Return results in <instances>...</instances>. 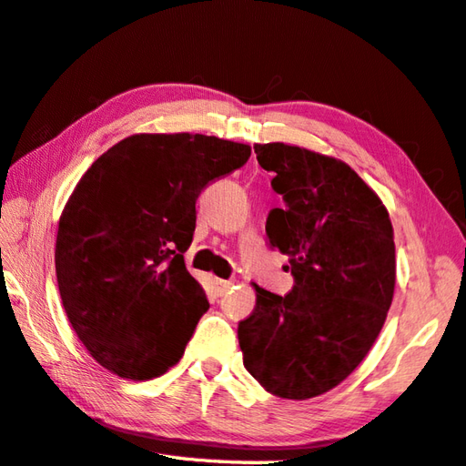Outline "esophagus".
Listing matches in <instances>:
<instances>
[{
    "label": "esophagus",
    "mask_w": 466,
    "mask_h": 466,
    "mask_svg": "<svg viewBox=\"0 0 466 466\" xmlns=\"http://www.w3.org/2000/svg\"><path fill=\"white\" fill-rule=\"evenodd\" d=\"M234 283L232 281H224V279H218L216 281V287H218V291H219V295H224L228 289H230Z\"/></svg>",
    "instance_id": "esophagus-1"
}]
</instances>
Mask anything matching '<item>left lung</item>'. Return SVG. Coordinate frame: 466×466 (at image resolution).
Instances as JSON below:
<instances>
[{
  "label": "left lung",
  "instance_id": "left-lung-1",
  "mask_svg": "<svg viewBox=\"0 0 466 466\" xmlns=\"http://www.w3.org/2000/svg\"><path fill=\"white\" fill-rule=\"evenodd\" d=\"M283 208L268 211L270 248L289 257L293 289H257L238 324L244 367L268 393L309 400L349 377L375 344L395 289V242L377 193L332 157L255 145Z\"/></svg>",
  "mask_w": 466,
  "mask_h": 466
}]
</instances>
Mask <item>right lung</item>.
I'll use <instances>...</instances> for the list:
<instances>
[{
    "instance_id": "obj_1",
    "label": "right lung",
    "mask_w": 466,
    "mask_h": 466,
    "mask_svg": "<svg viewBox=\"0 0 466 466\" xmlns=\"http://www.w3.org/2000/svg\"><path fill=\"white\" fill-rule=\"evenodd\" d=\"M250 147L204 134H134L104 152L58 219L63 308L101 367L132 380L181 360L209 303L185 267L196 201Z\"/></svg>"
}]
</instances>
